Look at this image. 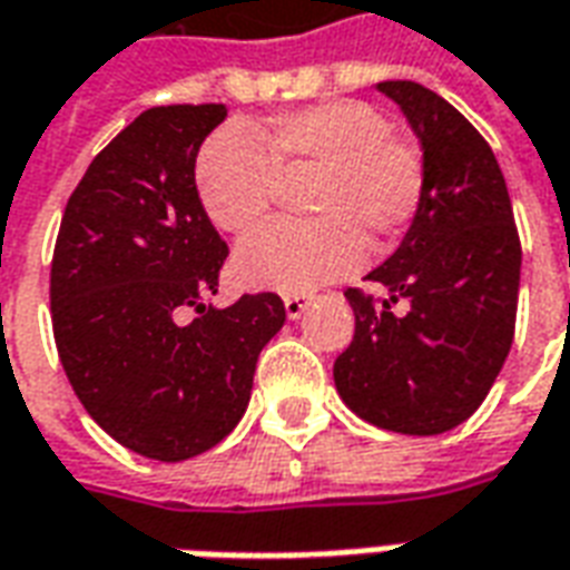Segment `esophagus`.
<instances>
[{
    "mask_svg": "<svg viewBox=\"0 0 570 570\" xmlns=\"http://www.w3.org/2000/svg\"><path fill=\"white\" fill-rule=\"evenodd\" d=\"M308 305H311V296H305V293L284 296V308H286V317H289V321H298V317L308 311Z\"/></svg>",
    "mask_w": 570,
    "mask_h": 570,
    "instance_id": "obj_1",
    "label": "esophagus"
}]
</instances>
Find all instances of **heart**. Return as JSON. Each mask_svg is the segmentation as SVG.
<instances>
[{
	"label": "heart",
	"mask_w": 570,
	"mask_h": 570,
	"mask_svg": "<svg viewBox=\"0 0 570 570\" xmlns=\"http://www.w3.org/2000/svg\"><path fill=\"white\" fill-rule=\"evenodd\" d=\"M311 176L302 213L311 223L268 225L235 253L237 281L253 289L311 293L384 249L424 200V158L360 100H333L272 118L259 142L225 128L198 155V198L219 232L244 235L268 216L281 179Z\"/></svg>",
	"instance_id": "heart-1"
}]
</instances>
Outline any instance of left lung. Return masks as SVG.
I'll return each mask as SVG.
<instances>
[{
	"label": "left lung",
	"mask_w": 570,
	"mask_h": 570,
	"mask_svg": "<svg viewBox=\"0 0 570 570\" xmlns=\"http://www.w3.org/2000/svg\"><path fill=\"white\" fill-rule=\"evenodd\" d=\"M379 91L419 137L424 200L400 247L366 274L384 289L382 302L345 293L354 338L333 379L363 421L436 436L482 406L510 354L522 247L482 134L419 81H379Z\"/></svg>",
	"instance_id": "1"
}]
</instances>
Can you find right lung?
Returning a JSON list of instances; mask_svg holds the SVG:
<instances>
[{
  "instance_id": "add662e5",
  "label": "right lung",
  "mask_w": 570,
  "mask_h": 570,
  "mask_svg": "<svg viewBox=\"0 0 570 570\" xmlns=\"http://www.w3.org/2000/svg\"><path fill=\"white\" fill-rule=\"evenodd\" d=\"M223 104L155 106L109 142L72 191L55 262L51 321L63 372L100 428L130 452L186 461L244 419L281 296H216L228 247L195 186ZM191 307L195 322H179Z\"/></svg>"
}]
</instances>
